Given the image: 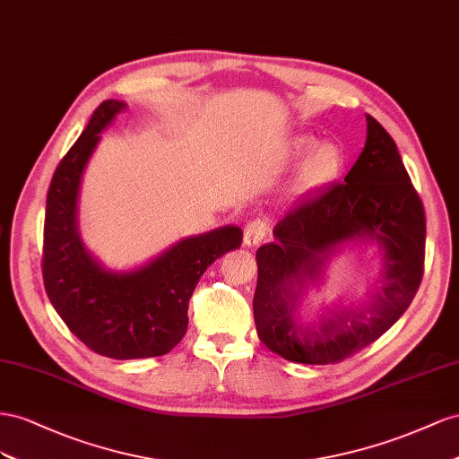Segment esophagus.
Masks as SVG:
<instances>
[{
	"label": "esophagus",
	"mask_w": 459,
	"mask_h": 459,
	"mask_svg": "<svg viewBox=\"0 0 459 459\" xmlns=\"http://www.w3.org/2000/svg\"><path fill=\"white\" fill-rule=\"evenodd\" d=\"M269 234V222L265 219H252L244 227V246L254 247L265 240Z\"/></svg>",
	"instance_id": "esophagus-1"
}]
</instances>
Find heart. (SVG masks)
Returning <instances> with one entry per match:
<instances>
[{"instance_id":"1","label":"heart","mask_w":459,"mask_h":459,"mask_svg":"<svg viewBox=\"0 0 459 459\" xmlns=\"http://www.w3.org/2000/svg\"><path fill=\"white\" fill-rule=\"evenodd\" d=\"M288 155H304L290 178V190L298 195L316 194L340 177L344 153L336 143H317L311 136H298L286 148Z\"/></svg>"}]
</instances>
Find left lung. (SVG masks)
<instances>
[{"label": "left lung", "instance_id": "obj_1", "mask_svg": "<svg viewBox=\"0 0 459 459\" xmlns=\"http://www.w3.org/2000/svg\"><path fill=\"white\" fill-rule=\"evenodd\" d=\"M425 221L394 140L368 115L365 148L344 182H333L288 212L273 230L277 242L255 254L254 319L261 342L288 361L311 365L338 363L373 344L403 316L421 284ZM356 238L384 242V292L369 308L337 314L299 332L291 319L295 299L318 278L337 246Z\"/></svg>", "mask_w": 459, "mask_h": 459}]
</instances>
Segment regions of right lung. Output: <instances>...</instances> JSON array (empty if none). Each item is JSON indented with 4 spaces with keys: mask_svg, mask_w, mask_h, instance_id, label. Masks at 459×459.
Masks as SVG:
<instances>
[{
    "mask_svg": "<svg viewBox=\"0 0 459 459\" xmlns=\"http://www.w3.org/2000/svg\"><path fill=\"white\" fill-rule=\"evenodd\" d=\"M125 109L106 100L57 165L48 190L42 274L46 294L69 331L91 351L113 359L171 351L188 326L195 284L217 257L242 244V229L222 227L186 238L133 273L103 271L76 230V200L100 133Z\"/></svg>",
    "mask_w": 459,
    "mask_h": 459,
    "instance_id": "right-lung-1",
    "label": "right lung"
}]
</instances>
